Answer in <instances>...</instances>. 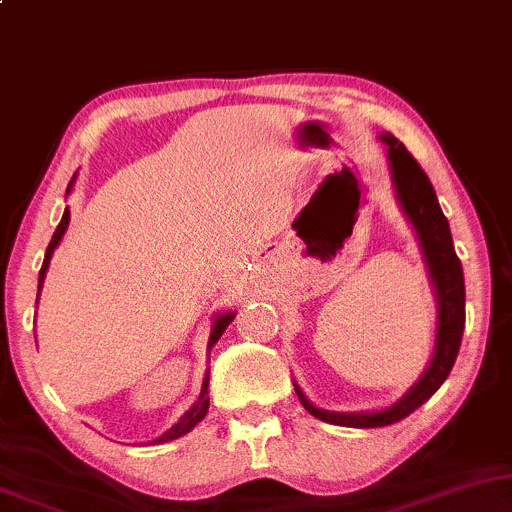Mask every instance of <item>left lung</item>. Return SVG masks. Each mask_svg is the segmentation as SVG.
I'll return each instance as SVG.
<instances>
[{"mask_svg": "<svg viewBox=\"0 0 512 512\" xmlns=\"http://www.w3.org/2000/svg\"><path fill=\"white\" fill-rule=\"evenodd\" d=\"M379 140L386 145L388 173H391L393 192L398 206L403 208L407 220H410L414 234H417L421 255L431 281L435 304H438V323H435V346L433 356L428 360L426 370L421 377L400 395L393 405L384 410L372 412H332L316 407L306 398L302 388L295 384L299 403L304 410L320 421L335 426L349 428H379L395 424L405 419L417 407L426 403L431 395L442 386V381L452 372L454 360L459 356V346L463 337V325H466V285H463V269L459 257L454 252L452 231H449L447 217L435 196V189L419 166L417 159L407 152L403 142L393 138L391 133H381Z\"/></svg>", "mask_w": 512, "mask_h": 512, "instance_id": "left-lung-1", "label": "left lung"}]
</instances>
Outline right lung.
I'll use <instances>...</instances> for the list:
<instances>
[{"mask_svg":"<svg viewBox=\"0 0 512 512\" xmlns=\"http://www.w3.org/2000/svg\"><path fill=\"white\" fill-rule=\"evenodd\" d=\"M74 180H77V173H74V177L70 180V185H67V194L72 192V187H74ZM67 224H70V208H65V213H63V220H60V224H58V229H56V234H53V238H51V243H49V248H46V255H44V264H42V271H39V285H37V304H39V295H42V288H44V278H46V271H49V264H51V257H53V250L58 248L60 245V241H63V236H65V231H67ZM234 316H236V311H222V313H217V316L213 318V327H210V337H208V353H210V349H213V346L217 344V339L222 337V332L227 330L229 327V323L231 320H234ZM208 379H210V370H206V377H203V384H201V393H199V398H196V403L189 407V410L182 414L180 417V421H177V424H173L168 428L166 433L163 435H159V438L156 440H152V445H161V442H170V440H177V438H182V435H187L189 431H192V428L199 424V421L206 417L208 414V407H210V398H208Z\"/></svg>","mask_w":512,"mask_h":512,"instance_id":"add662e5","label":"right lung"}]
</instances>
